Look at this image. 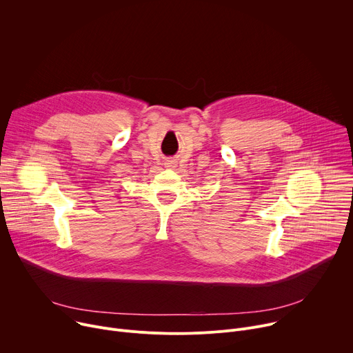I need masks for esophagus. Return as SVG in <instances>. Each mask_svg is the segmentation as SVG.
I'll return each instance as SVG.
<instances>
[{
	"instance_id": "34e87169",
	"label": "esophagus",
	"mask_w": 353,
	"mask_h": 353,
	"mask_svg": "<svg viewBox=\"0 0 353 353\" xmlns=\"http://www.w3.org/2000/svg\"><path fill=\"white\" fill-rule=\"evenodd\" d=\"M168 168H173V163H168Z\"/></svg>"
}]
</instances>
